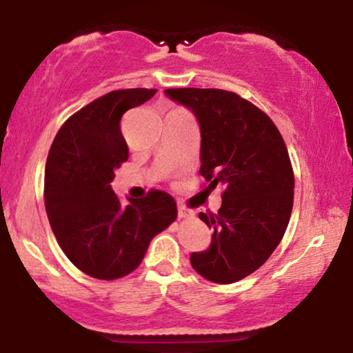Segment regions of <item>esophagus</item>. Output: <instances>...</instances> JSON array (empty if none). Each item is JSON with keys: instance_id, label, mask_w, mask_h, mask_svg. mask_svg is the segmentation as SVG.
<instances>
[{"instance_id": "34e87169", "label": "esophagus", "mask_w": 353, "mask_h": 353, "mask_svg": "<svg viewBox=\"0 0 353 353\" xmlns=\"http://www.w3.org/2000/svg\"><path fill=\"white\" fill-rule=\"evenodd\" d=\"M190 217H194V214L190 212L189 209H185V208H182V205H179V219H190Z\"/></svg>"}]
</instances>
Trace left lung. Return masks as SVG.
Wrapping results in <instances>:
<instances>
[{
    "label": "left lung",
    "mask_w": 353,
    "mask_h": 353,
    "mask_svg": "<svg viewBox=\"0 0 353 353\" xmlns=\"http://www.w3.org/2000/svg\"><path fill=\"white\" fill-rule=\"evenodd\" d=\"M201 128L199 174L205 189L224 188L217 214L201 212L212 229L204 252L190 255L194 270L216 283H234L259 269L281 244L294 205V172L270 117L222 89H165Z\"/></svg>",
    "instance_id": "left-lung-1"
}]
</instances>
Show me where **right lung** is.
<instances>
[{"instance_id":"1","label":"right lung","mask_w":353,"mask_h":353,"mask_svg":"<svg viewBox=\"0 0 353 353\" xmlns=\"http://www.w3.org/2000/svg\"><path fill=\"white\" fill-rule=\"evenodd\" d=\"M154 94L136 88L101 96L63 124L48 154L44 205L56 241L79 270L101 281L137 269L152 237L177 217L168 192L151 190L123 205L111 188L129 157L121 117Z\"/></svg>"}]
</instances>
